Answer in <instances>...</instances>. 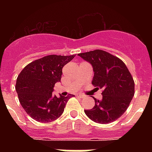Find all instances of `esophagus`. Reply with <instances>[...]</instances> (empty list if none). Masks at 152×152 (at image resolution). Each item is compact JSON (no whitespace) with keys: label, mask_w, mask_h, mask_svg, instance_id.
<instances>
[{"label":"esophagus","mask_w":152,"mask_h":152,"mask_svg":"<svg viewBox=\"0 0 152 152\" xmlns=\"http://www.w3.org/2000/svg\"><path fill=\"white\" fill-rule=\"evenodd\" d=\"M76 96H77V97H80V98H83L84 95H82V94H76Z\"/></svg>","instance_id":"34e87169"}]
</instances>
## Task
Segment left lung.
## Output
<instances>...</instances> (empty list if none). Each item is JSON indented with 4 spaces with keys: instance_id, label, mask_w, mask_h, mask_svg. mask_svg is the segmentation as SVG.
Here are the masks:
<instances>
[{
    "instance_id": "obj_1",
    "label": "left lung",
    "mask_w": 152,
    "mask_h": 152,
    "mask_svg": "<svg viewBox=\"0 0 152 152\" xmlns=\"http://www.w3.org/2000/svg\"><path fill=\"white\" fill-rule=\"evenodd\" d=\"M78 56L93 67L92 84L102 88V99H95L92 109L84 110L96 123L113 122L125 113L135 92V83L125 64L118 57L101 50L81 53Z\"/></svg>"
}]
</instances>
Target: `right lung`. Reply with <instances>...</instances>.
<instances>
[{
    "mask_svg": "<svg viewBox=\"0 0 152 152\" xmlns=\"http://www.w3.org/2000/svg\"><path fill=\"white\" fill-rule=\"evenodd\" d=\"M75 56L48 55L31 62L19 74L15 91L22 107L33 119L51 122L63 113L71 96L57 98L53 94V87L61 81L63 67Z\"/></svg>",
    "mask_w": 152,
    "mask_h": 152,
    "instance_id": "1",
    "label": "right lung"
}]
</instances>
